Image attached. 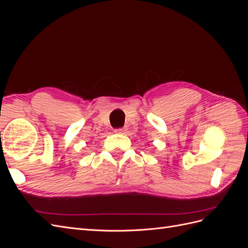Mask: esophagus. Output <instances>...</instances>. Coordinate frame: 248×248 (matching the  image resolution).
<instances>
[{
    "label": "esophagus",
    "mask_w": 248,
    "mask_h": 248,
    "mask_svg": "<svg viewBox=\"0 0 248 248\" xmlns=\"http://www.w3.org/2000/svg\"><path fill=\"white\" fill-rule=\"evenodd\" d=\"M115 132H116V133H121V134H123V133L125 132V128H118V129L115 130Z\"/></svg>",
    "instance_id": "1"
}]
</instances>
